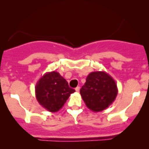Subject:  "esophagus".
I'll return each mask as SVG.
<instances>
[{
  "instance_id": "obj_1",
  "label": "esophagus",
  "mask_w": 149,
  "mask_h": 149,
  "mask_svg": "<svg viewBox=\"0 0 149 149\" xmlns=\"http://www.w3.org/2000/svg\"><path fill=\"white\" fill-rule=\"evenodd\" d=\"M75 90H76V92L79 93V91H80V87H79V86H78V87L76 88V89H75Z\"/></svg>"
}]
</instances>
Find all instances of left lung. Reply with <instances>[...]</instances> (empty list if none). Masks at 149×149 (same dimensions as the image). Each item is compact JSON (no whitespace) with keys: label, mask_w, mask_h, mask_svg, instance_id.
Instances as JSON below:
<instances>
[{"label":"left lung","mask_w":149,"mask_h":149,"mask_svg":"<svg viewBox=\"0 0 149 149\" xmlns=\"http://www.w3.org/2000/svg\"><path fill=\"white\" fill-rule=\"evenodd\" d=\"M117 93L115 81L105 71L91 72L80 91L86 105L95 112L107 108L114 101Z\"/></svg>","instance_id":"8db88e82"}]
</instances>
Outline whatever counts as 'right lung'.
Masks as SVG:
<instances>
[{"instance_id": "1", "label": "right lung", "mask_w": 149, "mask_h": 149, "mask_svg": "<svg viewBox=\"0 0 149 149\" xmlns=\"http://www.w3.org/2000/svg\"><path fill=\"white\" fill-rule=\"evenodd\" d=\"M75 92L59 73L47 72L37 81L35 95L42 107L51 112H58L66 103L71 93Z\"/></svg>"}]
</instances>
